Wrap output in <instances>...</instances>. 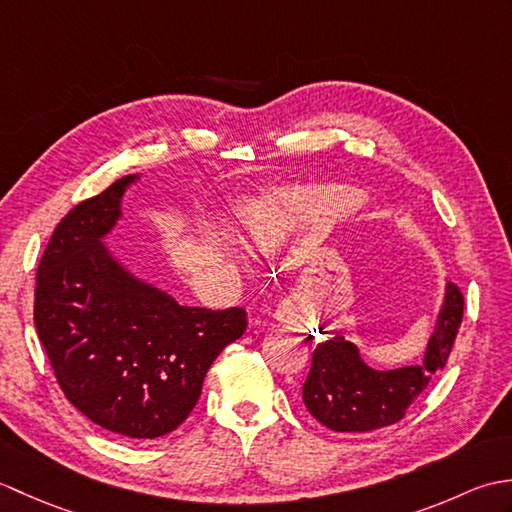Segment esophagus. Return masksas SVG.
Here are the masks:
<instances>
[{"instance_id": "1", "label": "esophagus", "mask_w": 512, "mask_h": 512, "mask_svg": "<svg viewBox=\"0 0 512 512\" xmlns=\"http://www.w3.org/2000/svg\"><path fill=\"white\" fill-rule=\"evenodd\" d=\"M277 319H279V321H288V319H290V314H288V310H284V308H279V310H277Z\"/></svg>"}]
</instances>
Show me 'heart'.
<instances>
[{
    "label": "heart",
    "mask_w": 512,
    "mask_h": 512,
    "mask_svg": "<svg viewBox=\"0 0 512 512\" xmlns=\"http://www.w3.org/2000/svg\"><path fill=\"white\" fill-rule=\"evenodd\" d=\"M361 195L350 189L290 193L275 202H259L244 226L246 239L259 250L275 248L303 220L345 215L358 209Z\"/></svg>",
    "instance_id": "obj_1"
}]
</instances>
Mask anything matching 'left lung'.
<instances>
[{"mask_svg":"<svg viewBox=\"0 0 512 512\" xmlns=\"http://www.w3.org/2000/svg\"><path fill=\"white\" fill-rule=\"evenodd\" d=\"M462 314V290L449 284L424 361L389 372H376L365 365L356 345L343 336L319 343L303 383V402L308 411L339 433H365L396 424L405 418L411 402L429 387L431 378L447 365Z\"/></svg>","mask_w":512,"mask_h":512,"instance_id":"obj_1","label":"left lung"}]
</instances>
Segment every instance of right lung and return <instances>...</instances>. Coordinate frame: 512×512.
<instances>
[{
  "label": "right lung",
  "instance_id": "obj_1",
  "mask_svg": "<svg viewBox=\"0 0 512 512\" xmlns=\"http://www.w3.org/2000/svg\"><path fill=\"white\" fill-rule=\"evenodd\" d=\"M125 176L54 228L37 268L35 328L57 383L99 427L132 440L189 418L204 376L244 334V308H191L132 277L101 239L121 217Z\"/></svg>",
  "mask_w": 512,
  "mask_h": 512
}]
</instances>
